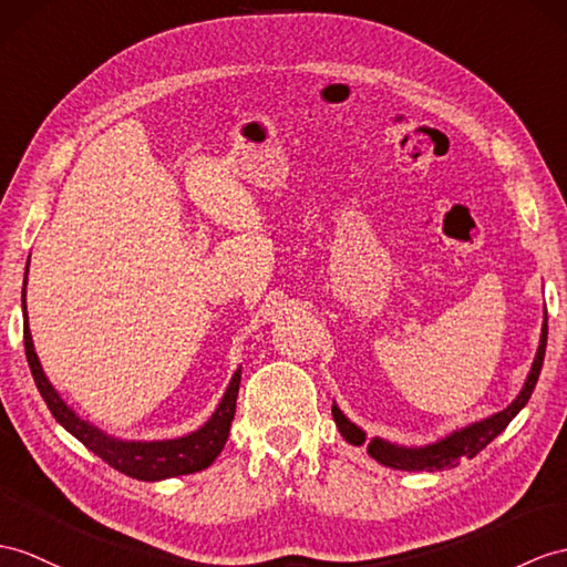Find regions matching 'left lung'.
<instances>
[{
    "label": "left lung",
    "mask_w": 567,
    "mask_h": 567,
    "mask_svg": "<svg viewBox=\"0 0 567 567\" xmlns=\"http://www.w3.org/2000/svg\"><path fill=\"white\" fill-rule=\"evenodd\" d=\"M546 322H548V317L544 312L542 339H538V349H536L527 382H524L522 392L517 394L515 402L509 404L507 409L493 413V416L483 419V421L468 423L466 427H460V431H454L447 437L437 440V443L423 445V447H404V445L388 443V440H382V437H372L368 443L370 457L378 460L384 466L402 468V472H433V468L457 466L462 457H466V460L476 457V454L483 447L493 443V440L505 431L507 423L517 416V413L524 409V404L529 402V396L536 388L538 372H542V365H544V355H546V339H548V324ZM331 416H334L339 433L343 435L347 443H351L355 447L365 445V433L355 423H351L347 416H343L337 404L331 406Z\"/></svg>",
    "instance_id": "1"
}]
</instances>
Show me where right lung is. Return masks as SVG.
Instances as JSON below:
<instances>
[{
	"label": "right lung",
	"instance_id": "obj_1",
	"mask_svg": "<svg viewBox=\"0 0 567 567\" xmlns=\"http://www.w3.org/2000/svg\"><path fill=\"white\" fill-rule=\"evenodd\" d=\"M31 261V257H29ZM29 274V267H25ZM23 347L25 358H29L31 375L35 380V388L40 396L45 399L50 413L54 416L64 431L72 433L81 445H86L93 454L117 468L120 474L140 478V481H163L183 474H195L202 468L212 466L214 460L224 450L228 433H230V421L236 416V402H238V390H240V368L233 372L228 390L220 399V404L212 413V419L206 421L199 431L173 437V440H117L103 433L101 427L93 423L79 419L72 406H66L64 399L52 388L43 365L38 361V353L33 347V337L29 329V315H25V279H23Z\"/></svg>",
	"mask_w": 567,
	"mask_h": 567
}]
</instances>
